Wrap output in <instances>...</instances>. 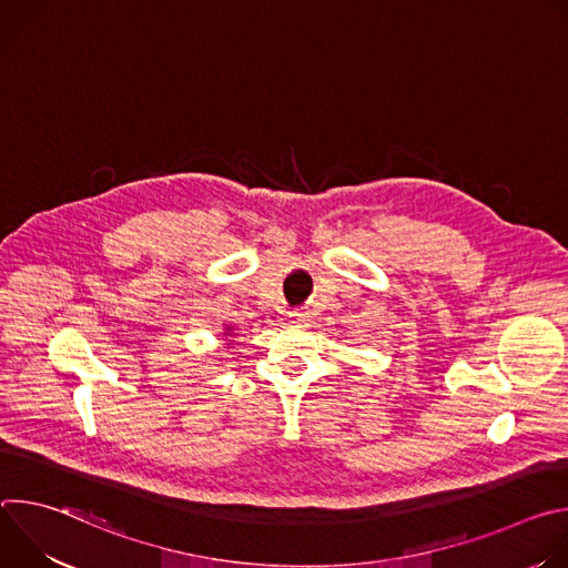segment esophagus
I'll return each mask as SVG.
<instances>
[{
  "label": "esophagus",
  "mask_w": 568,
  "mask_h": 568,
  "mask_svg": "<svg viewBox=\"0 0 568 568\" xmlns=\"http://www.w3.org/2000/svg\"><path fill=\"white\" fill-rule=\"evenodd\" d=\"M290 316H292V318H296V321H303V318H305V314H303V312H298V310H292V312H290Z\"/></svg>",
  "instance_id": "1"
}]
</instances>
